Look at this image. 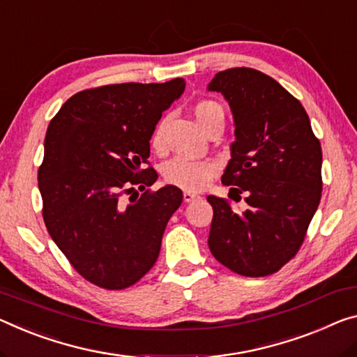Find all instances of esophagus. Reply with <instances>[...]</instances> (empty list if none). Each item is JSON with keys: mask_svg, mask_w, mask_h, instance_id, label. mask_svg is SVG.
Segmentation results:
<instances>
[{"mask_svg": "<svg viewBox=\"0 0 357 357\" xmlns=\"http://www.w3.org/2000/svg\"><path fill=\"white\" fill-rule=\"evenodd\" d=\"M197 195H195V193H191V191H185L183 193V201L185 202H191V201H195V199H197Z\"/></svg>", "mask_w": 357, "mask_h": 357, "instance_id": "obj_1", "label": "esophagus"}]
</instances>
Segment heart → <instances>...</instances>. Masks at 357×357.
Wrapping results in <instances>:
<instances>
[{"mask_svg": "<svg viewBox=\"0 0 357 357\" xmlns=\"http://www.w3.org/2000/svg\"><path fill=\"white\" fill-rule=\"evenodd\" d=\"M195 118L199 128L209 135L212 130H223L225 126V109L220 103L211 98L199 100L193 108ZM166 146L164 142V119L156 124L151 134V148L156 153H161ZM217 161L213 160H188V158L177 156L164 166V180L166 183L177 186V188L188 191H199L211 182L218 174Z\"/></svg>", "mask_w": 357, "mask_h": 357, "instance_id": "1", "label": "heart"}]
</instances>
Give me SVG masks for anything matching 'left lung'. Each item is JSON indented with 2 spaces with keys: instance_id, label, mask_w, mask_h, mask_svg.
Returning a JSON list of instances; mask_svg holds the SVG:
<instances>
[{
  "instance_id": "1",
  "label": "left lung",
  "mask_w": 357,
  "mask_h": 357,
  "mask_svg": "<svg viewBox=\"0 0 357 357\" xmlns=\"http://www.w3.org/2000/svg\"><path fill=\"white\" fill-rule=\"evenodd\" d=\"M211 91L231 107L236 140L222 183L245 197V211L207 196L213 209L209 249L233 273L263 278L292 260L322 193L321 142L301 103L271 76L248 67L215 75ZM236 201V199H234Z\"/></svg>"
}]
</instances>
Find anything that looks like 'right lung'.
Returning <instances> with one entry per match:
<instances>
[{"label":"right lung","mask_w":357,"mask_h":357,"mask_svg":"<svg viewBox=\"0 0 357 357\" xmlns=\"http://www.w3.org/2000/svg\"><path fill=\"white\" fill-rule=\"evenodd\" d=\"M183 89L182 78L91 87L71 96L49 123L38 169L43 218L70 265L97 287L139 282L182 204L177 186L150 188L158 174L148 156L162 112ZM135 188L144 193L126 205L123 196Z\"/></svg>","instance_id":"1"}]
</instances>
